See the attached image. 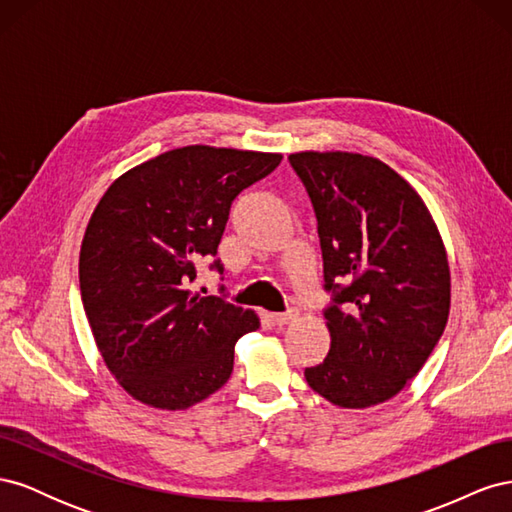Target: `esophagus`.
I'll use <instances>...</instances> for the list:
<instances>
[{
	"instance_id": "1",
	"label": "esophagus",
	"mask_w": 512,
	"mask_h": 512,
	"mask_svg": "<svg viewBox=\"0 0 512 512\" xmlns=\"http://www.w3.org/2000/svg\"><path fill=\"white\" fill-rule=\"evenodd\" d=\"M299 318V309L297 307H288L286 312H280V314H273V322L275 324H288V322H292V320H297Z\"/></svg>"
}]
</instances>
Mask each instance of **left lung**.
<instances>
[{
	"label": "left lung",
	"instance_id": "8db88e82",
	"mask_svg": "<svg viewBox=\"0 0 512 512\" xmlns=\"http://www.w3.org/2000/svg\"><path fill=\"white\" fill-rule=\"evenodd\" d=\"M318 220L331 331L327 359L305 369L342 408L397 395L444 333L451 273L431 215L391 166L359 153H292Z\"/></svg>",
	"mask_w": 512,
	"mask_h": 512
}]
</instances>
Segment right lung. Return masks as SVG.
<instances>
[{
  "instance_id": "obj_1",
  "label": "right lung",
  "mask_w": 512,
  "mask_h": 512,
  "mask_svg": "<svg viewBox=\"0 0 512 512\" xmlns=\"http://www.w3.org/2000/svg\"><path fill=\"white\" fill-rule=\"evenodd\" d=\"M280 162V153L181 147L102 196L81 247V297L106 367L134 399L183 410L230 378L237 339L260 327L258 316L192 284L200 262L224 275L215 256L232 200Z\"/></svg>"
}]
</instances>
